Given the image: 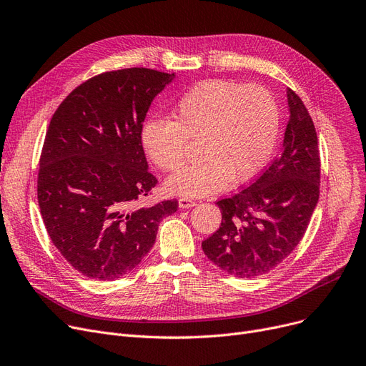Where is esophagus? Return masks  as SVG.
Segmentation results:
<instances>
[{"instance_id": "34e87169", "label": "esophagus", "mask_w": 366, "mask_h": 366, "mask_svg": "<svg viewBox=\"0 0 366 366\" xmlns=\"http://www.w3.org/2000/svg\"><path fill=\"white\" fill-rule=\"evenodd\" d=\"M178 204H179V207H181V209H188V207H193V206H196V202H194V200H191V199H188V197H181V199L178 200Z\"/></svg>"}]
</instances>
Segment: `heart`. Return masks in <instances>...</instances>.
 Returning a JSON list of instances; mask_svg holds the SVG:
<instances>
[{"mask_svg": "<svg viewBox=\"0 0 366 366\" xmlns=\"http://www.w3.org/2000/svg\"><path fill=\"white\" fill-rule=\"evenodd\" d=\"M280 133V111L273 94L258 86L209 80L191 87L173 109V122L151 119L141 130L148 159L175 170L185 159L187 139L199 141V162L166 181L173 194L200 197L228 182H247L270 163Z\"/></svg>", "mask_w": 366, "mask_h": 366, "instance_id": "obj_1", "label": "heart"}]
</instances>
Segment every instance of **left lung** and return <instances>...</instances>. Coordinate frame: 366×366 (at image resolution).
<instances>
[{"label":"left lung","mask_w":366,"mask_h":366,"mask_svg":"<svg viewBox=\"0 0 366 366\" xmlns=\"http://www.w3.org/2000/svg\"><path fill=\"white\" fill-rule=\"evenodd\" d=\"M290 122L283 148L259 178L222 199L221 227L202 242L222 272L252 279L277 267L297 247L319 200L317 134L300 96L286 90Z\"/></svg>","instance_id":"left-lung-1"}]
</instances>
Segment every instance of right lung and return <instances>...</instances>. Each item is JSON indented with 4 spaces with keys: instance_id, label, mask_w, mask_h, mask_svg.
<instances>
[{
    "instance_id": "add662e5",
    "label": "right lung",
    "mask_w": 366,
    "mask_h": 366,
    "mask_svg": "<svg viewBox=\"0 0 366 366\" xmlns=\"http://www.w3.org/2000/svg\"><path fill=\"white\" fill-rule=\"evenodd\" d=\"M177 74L148 68L104 72L74 89L50 120L38 170L47 233L81 274L114 280L145 258L177 200L138 202L157 179L148 172L142 123Z\"/></svg>"
}]
</instances>
